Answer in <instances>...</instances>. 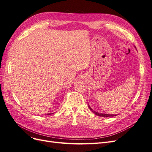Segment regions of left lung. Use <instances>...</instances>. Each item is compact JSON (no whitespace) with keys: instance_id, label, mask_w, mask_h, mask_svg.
<instances>
[{"instance_id":"left-lung-1","label":"left lung","mask_w":152,"mask_h":152,"mask_svg":"<svg viewBox=\"0 0 152 152\" xmlns=\"http://www.w3.org/2000/svg\"><path fill=\"white\" fill-rule=\"evenodd\" d=\"M88 107L89 108V109L91 110L92 112H93L95 115L99 117H113V116H116L117 115H113V114H106V113H98V112H96L94 110L92 109V108L90 107L89 104H88Z\"/></svg>"}]
</instances>
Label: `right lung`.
Returning a JSON list of instances; mask_svg holds the SVG:
<instances>
[{"label": "right lung", "mask_w": 152, "mask_h": 152, "mask_svg": "<svg viewBox=\"0 0 152 152\" xmlns=\"http://www.w3.org/2000/svg\"><path fill=\"white\" fill-rule=\"evenodd\" d=\"M51 114H53V113H48V114H47V115H51Z\"/></svg>", "instance_id": "obj_1"}]
</instances>
